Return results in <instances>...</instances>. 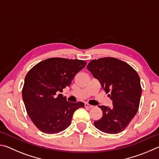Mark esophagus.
<instances>
[{"mask_svg": "<svg viewBox=\"0 0 159 159\" xmlns=\"http://www.w3.org/2000/svg\"><path fill=\"white\" fill-rule=\"evenodd\" d=\"M85 107H86V108H88V109H91V108H93V106L90 105V104H89L85 103Z\"/></svg>", "mask_w": 159, "mask_h": 159, "instance_id": "34e87169", "label": "esophagus"}]
</instances>
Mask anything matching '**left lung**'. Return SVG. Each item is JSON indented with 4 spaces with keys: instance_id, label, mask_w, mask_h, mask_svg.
I'll list each match as a JSON object with an SVG mask.
<instances>
[{
    "instance_id": "8db88e82",
    "label": "left lung",
    "mask_w": 159,
    "mask_h": 159,
    "mask_svg": "<svg viewBox=\"0 0 159 159\" xmlns=\"http://www.w3.org/2000/svg\"><path fill=\"white\" fill-rule=\"evenodd\" d=\"M87 69L98 79L112 100L111 107L98 106L102 117L94 125L108 134L119 133L127 128L138 111L142 95L140 79L133 67L114 57L93 60Z\"/></svg>"
}]
</instances>
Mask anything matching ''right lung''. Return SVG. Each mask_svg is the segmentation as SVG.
Wrapping results in <instances>:
<instances>
[{
	"label": "right lung",
	"instance_id": "1",
	"mask_svg": "<svg viewBox=\"0 0 159 159\" xmlns=\"http://www.w3.org/2000/svg\"><path fill=\"white\" fill-rule=\"evenodd\" d=\"M85 65L84 60L52 57L38 63L26 75L23 101L29 118L43 133L55 134L65 130L74 111L85 106L82 102L66 101L59 93L69 87Z\"/></svg>",
	"mask_w": 159,
	"mask_h": 159
}]
</instances>
